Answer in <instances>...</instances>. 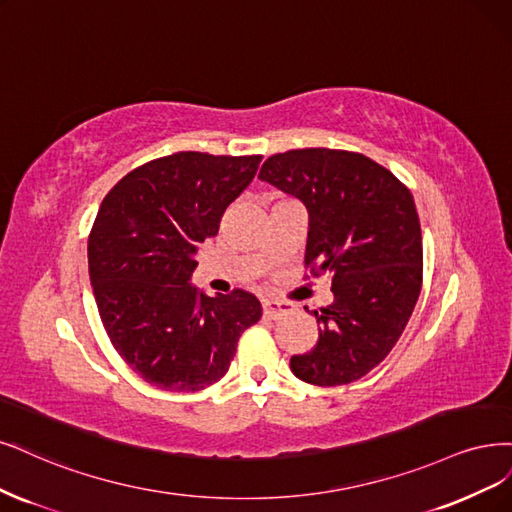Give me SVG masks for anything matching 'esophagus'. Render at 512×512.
Wrapping results in <instances>:
<instances>
[{"label": "esophagus", "mask_w": 512, "mask_h": 512, "mask_svg": "<svg viewBox=\"0 0 512 512\" xmlns=\"http://www.w3.org/2000/svg\"><path fill=\"white\" fill-rule=\"evenodd\" d=\"M292 305L286 303V301H273V298H264L262 301V311L267 317H271V320H277V317H284L288 313H292Z\"/></svg>", "instance_id": "esophagus-1"}]
</instances>
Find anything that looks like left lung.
Returning <instances> with one entry per match:
<instances>
[{
    "label": "left lung",
    "mask_w": 512,
    "mask_h": 512,
    "mask_svg": "<svg viewBox=\"0 0 512 512\" xmlns=\"http://www.w3.org/2000/svg\"><path fill=\"white\" fill-rule=\"evenodd\" d=\"M258 178L305 203V269L332 279L334 303L313 311L320 337L290 358L292 373L322 387L362 379L390 354L421 292L424 248L411 190L368 156L330 148L273 154Z\"/></svg>",
    "instance_id": "left-lung-1"
}]
</instances>
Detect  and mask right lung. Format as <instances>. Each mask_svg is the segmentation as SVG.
<instances>
[{
  "label": "right lung",
  "mask_w": 512,
  "mask_h": 512,
  "mask_svg": "<svg viewBox=\"0 0 512 512\" xmlns=\"http://www.w3.org/2000/svg\"><path fill=\"white\" fill-rule=\"evenodd\" d=\"M260 154L175 152L139 165L97 211L88 275L105 332L135 373L167 392L220 381L262 307L241 288L207 296L188 281L199 245L256 175Z\"/></svg>",
  "instance_id": "1"
}]
</instances>
